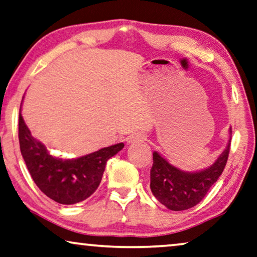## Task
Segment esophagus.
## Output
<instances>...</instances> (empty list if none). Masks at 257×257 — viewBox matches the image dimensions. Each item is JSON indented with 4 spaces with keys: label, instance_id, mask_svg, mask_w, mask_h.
Instances as JSON below:
<instances>
[{
    "label": "esophagus",
    "instance_id": "1",
    "mask_svg": "<svg viewBox=\"0 0 257 257\" xmlns=\"http://www.w3.org/2000/svg\"><path fill=\"white\" fill-rule=\"evenodd\" d=\"M146 140L144 135H133L132 137L128 138V143H141V141Z\"/></svg>",
    "mask_w": 257,
    "mask_h": 257
}]
</instances>
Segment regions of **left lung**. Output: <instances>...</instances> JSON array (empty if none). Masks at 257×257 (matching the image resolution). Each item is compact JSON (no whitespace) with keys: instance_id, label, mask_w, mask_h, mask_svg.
Here are the masks:
<instances>
[{"instance_id":"1","label":"left lung","mask_w":257,"mask_h":257,"mask_svg":"<svg viewBox=\"0 0 257 257\" xmlns=\"http://www.w3.org/2000/svg\"><path fill=\"white\" fill-rule=\"evenodd\" d=\"M232 135V131L229 130ZM230 139L215 162L200 172L188 173L176 168L158 152L153 153L151 190L155 198L173 211L191 209L202 200L224 172L229 154Z\"/></svg>"}]
</instances>
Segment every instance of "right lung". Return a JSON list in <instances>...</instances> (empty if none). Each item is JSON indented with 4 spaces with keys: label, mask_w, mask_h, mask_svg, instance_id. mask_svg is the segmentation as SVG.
I'll list each match as a JSON object with an SVG mask.
<instances>
[{
    "label": "right lung",
    "mask_w": 257,
    "mask_h": 257,
    "mask_svg": "<svg viewBox=\"0 0 257 257\" xmlns=\"http://www.w3.org/2000/svg\"><path fill=\"white\" fill-rule=\"evenodd\" d=\"M18 139L21 153L37 187L48 198L65 205L76 204L90 197L101 183L107 160L124 147L120 143L77 159L57 158L31 136L21 109Z\"/></svg>",
    "instance_id": "add662e5"
}]
</instances>
